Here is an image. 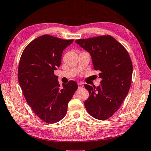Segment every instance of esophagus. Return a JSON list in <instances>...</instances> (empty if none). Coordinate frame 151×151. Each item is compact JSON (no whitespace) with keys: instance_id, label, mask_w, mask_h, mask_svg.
I'll list each match as a JSON object with an SVG mask.
<instances>
[{"instance_id":"esophagus-1","label":"esophagus","mask_w":151,"mask_h":151,"mask_svg":"<svg viewBox=\"0 0 151 151\" xmlns=\"http://www.w3.org/2000/svg\"><path fill=\"white\" fill-rule=\"evenodd\" d=\"M78 88H79V89H81V88L83 87V85L81 83H78Z\"/></svg>"}]
</instances>
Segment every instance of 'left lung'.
I'll return each instance as SVG.
<instances>
[{
	"mask_svg": "<svg viewBox=\"0 0 151 151\" xmlns=\"http://www.w3.org/2000/svg\"><path fill=\"white\" fill-rule=\"evenodd\" d=\"M76 42L90 53L95 70L102 78L99 86L85 84L89 96L84 102L89 114L97 120L111 117L123 102L132 83L133 65L125 47L109 35Z\"/></svg>",
	"mask_w": 151,
	"mask_h": 151,
	"instance_id": "1",
	"label": "left lung"
}]
</instances>
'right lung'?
I'll use <instances>...</instances> for the list:
<instances>
[{
  "label": "right lung",
  "instance_id": "obj_1",
  "mask_svg": "<svg viewBox=\"0 0 151 151\" xmlns=\"http://www.w3.org/2000/svg\"><path fill=\"white\" fill-rule=\"evenodd\" d=\"M73 41L42 35L27 45L19 59L18 78L24 97L33 112L48 124L56 123L66 116L68 102L78 89L75 81L61 87L55 75L61 64L62 51Z\"/></svg>",
  "mask_w": 151,
  "mask_h": 151
}]
</instances>
